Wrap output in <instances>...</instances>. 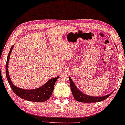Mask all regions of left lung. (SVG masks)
<instances>
[{
	"label": "left lung",
	"mask_w": 125,
	"mask_h": 125,
	"mask_svg": "<svg viewBox=\"0 0 125 125\" xmlns=\"http://www.w3.org/2000/svg\"><path fill=\"white\" fill-rule=\"evenodd\" d=\"M70 85H71V91L73 94V97L75 98V100L77 101L78 102H86V103H92V102H98L102 101L105 100V99L110 96L112 94V93L109 94L108 95H105L102 97H92L90 95H88L83 94L81 91L77 89L76 85L72 80V78L69 77Z\"/></svg>",
	"instance_id": "obj_1"
}]
</instances>
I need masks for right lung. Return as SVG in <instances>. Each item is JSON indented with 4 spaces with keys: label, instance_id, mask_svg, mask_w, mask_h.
Returning a JSON list of instances; mask_svg holds the SVG:
<instances>
[{
    "label": "right lung",
    "instance_id": "1",
    "mask_svg": "<svg viewBox=\"0 0 125 125\" xmlns=\"http://www.w3.org/2000/svg\"><path fill=\"white\" fill-rule=\"evenodd\" d=\"M13 47V45L12 46L11 49H10V52L8 53L7 60L6 64V77L7 78L8 83H9L13 92L20 98H23L24 100L30 101L37 102L47 101L48 100H49L51 95H52L53 90L54 89V84H55L56 81H57L58 78H59V76L49 80L47 83L42 85V86L40 87L39 88L36 89L25 90L15 86L11 81L8 72V62H9V59L10 56H11V53L12 51Z\"/></svg>",
    "mask_w": 125,
    "mask_h": 125
}]
</instances>
